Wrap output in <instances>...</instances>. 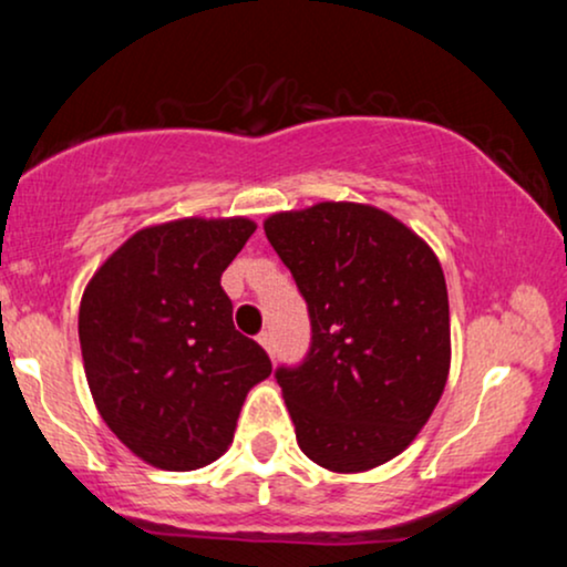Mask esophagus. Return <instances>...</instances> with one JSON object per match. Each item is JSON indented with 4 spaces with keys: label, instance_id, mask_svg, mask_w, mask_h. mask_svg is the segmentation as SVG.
Instances as JSON below:
<instances>
[{
    "label": "esophagus",
    "instance_id": "34e87169",
    "mask_svg": "<svg viewBox=\"0 0 567 567\" xmlns=\"http://www.w3.org/2000/svg\"><path fill=\"white\" fill-rule=\"evenodd\" d=\"M258 343H261V347L269 351V354H275V336H271L269 330H264V333L258 336Z\"/></svg>",
    "mask_w": 567,
    "mask_h": 567
}]
</instances>
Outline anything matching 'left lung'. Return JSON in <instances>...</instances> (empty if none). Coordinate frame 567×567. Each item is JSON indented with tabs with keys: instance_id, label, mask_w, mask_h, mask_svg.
Here are the masks:
<instances>
[{
	"instance_id": "1",
	"label": "left lung",
	"mask_w": 567,
	"mask_h": 567,
	"mask_svg": "<svg viewBox=\"0 0 567 567\" xmlns=\"http://www.w3.org/2000/svg\"><path fill=\"white\" fill-rule=\"evenodd\" d=\"M266 237L301 290L311 343L277 368L296 440L330 472L386 464L415 440L451 370V309L437 256L370 205L275 213Z\"/></svg>"
}]
</instances>
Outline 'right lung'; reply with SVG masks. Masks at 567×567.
Instances as JSON below:
<instances>
[{
  "instance_id": "add662e5",
  "label": "right lung",
  "mask_w": 567,
  "mask_h": 567,
  "mask_svg": "<svg viewBox=\"0 0 567 567\" xmlns=\"http://www.w3.org/2000/svg\"><path fill=\"white\" fill-rule=\"evenodd\" d=\"M256 224L181 218L135 231L84 288V375L109 429L146 464L220 458L271 360L234 328L220 275Z\"/></svg>"
}]
</instances>
